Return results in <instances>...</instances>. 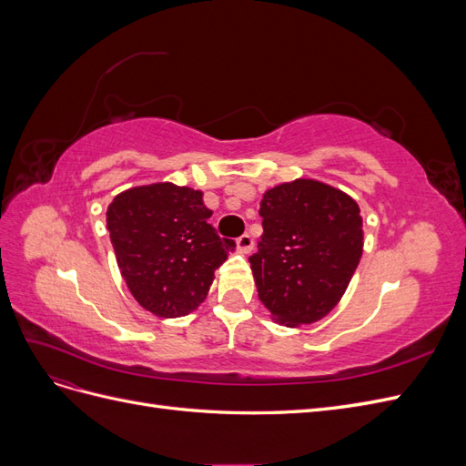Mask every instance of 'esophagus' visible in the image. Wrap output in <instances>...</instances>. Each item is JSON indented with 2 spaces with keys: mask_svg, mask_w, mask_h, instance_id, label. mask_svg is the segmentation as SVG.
<instances>
[{
  "mask_svg": "<svg viewBox=\"0 0 466 466\" xmlns=\"http://www.w3.org/2000/svg\"><path fill=\"white\" fill-rule=\"evenodd\" d=\"M252 247H255V238H252L248 233H245V235L237 238V250L241 252V255H248Z\"/></svg>",
  "mask_w": 466,
  "mask_h": 466,
  "instance_id": "esophagus-1",
  "label": "esophagus"
}]
</instances>
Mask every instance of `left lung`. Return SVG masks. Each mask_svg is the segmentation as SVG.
I'll return each mask as SVG.
<instances>
[{"mask_svg": "<svg viewBox=\"0 0 466 466\" xmlns=\"http://www.w3.org/2000/svg\"><path fill=\"white\" fill-rule=\"evenodd\" d=\"M260 216L264 233L248 258L260 301L288 329L324 319L361 258L358 202L327 182L295 178L262 194Z\"/></svg>", "mask_w": 466, "mask_h": 466, "instance_id": "left-lung-1", "label": "left lung"}]
</instances>
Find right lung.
<instances>
[{
	"instance_id": "obj_1",
	"label": "right lung",
	"mask_w": 466,
	"mask_h": 466,
	"mask_svg": "<svg viewBox=\"0 0 466 466\" xmlns=\"http://www.w3.org/2000/svg\"><path fill=\"white\" fill-rule=\"evenodd\" d=\"M204 192L153 182L115 196L106 229L134 299L155 317L177 319L204 303L218 268L235 250L208 219Z\"/></svg>"
}]
</instances>
